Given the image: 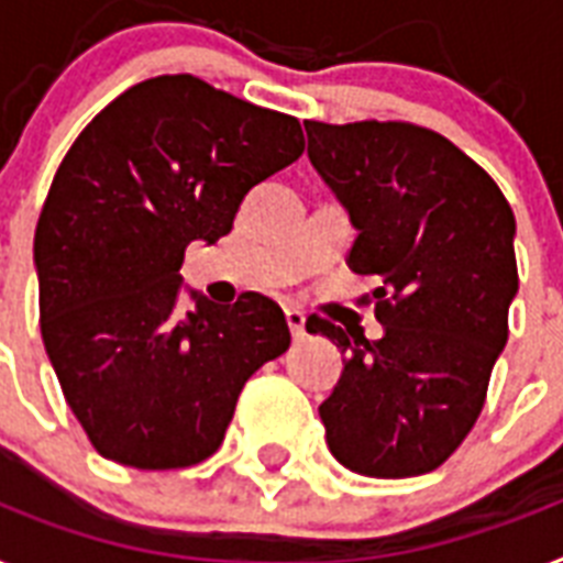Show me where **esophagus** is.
Here are the masks:
<instances>
[{
  "label": "esophagus",
  "mask_w": 563,
  "mask_h": 563,
  "mask_svg": "<svg viewBox=\"0 0 563 563\" xmlns=\"http://www.w3.org/2000/svg\"><path fill=\"white\" fill-rule=\"evenodd\" d=\"M286 323H289L295 341H300L306 335V314L300 309H286Z\"/></svg>",
  "instance_id": "obj_1"
}]
</instances>
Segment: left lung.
<instances>
[{"label":"left lung","mask_w":563,"mask_h":563,"mask_svg":"<svg viewBox=\"0 0 563 563\" xmlns=\"http://www.w3.org/2000/svg\"><path fill=\"white\" fill-rule=\"evenodd\" d=\"M303 126L314 170L358 231L346 263L382 283L373 300L385 327L367 341L306 321L346 353L318 408L327 445L364 477L428 474L477 422L509 338L515 213L495 178L440 132L408 121Z\"/></svg>","instance_id":"obj_1"}]
</instances>
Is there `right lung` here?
I'll use <instances>...</instances> for the list:
<instances>
[{
    "mask_svg": "<svg viewBox=\"0 0 563 563\" xmlns=\"http://www.w3.org/2000/svg\"><path fill=\"white\" fill-rule=\"evenodd\" d=\"M303 153L297 118L194 75L150 77L86 123L34 234L40 329L68 408L100 456L144 472L208 460L242 387L289 350L257 291L176 312L181 260L217 242L251 187Z\"/></svg>",
    "mask_w": 563,
    "mask_h": 563,
    "instance_id": "add662e5",
    "label": "right lung"
}]
</instances>
